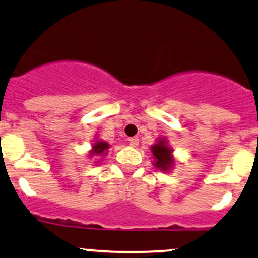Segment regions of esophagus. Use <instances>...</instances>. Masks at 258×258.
Here are the masks:
<instances>
[{"mask_svg": "<svg viewBox=\"0 0 258 258\" xmlns=\"http://www.w3.org/2000/svg\"><path fill=\"white\" fill-rule=\"evenodd\" d=\"M128 141H130V146H131V147H137L138 146V137H131Z\"/></svg>", "mask_w": 258, "mask_h": 258, "instance_id": "esophagus-1", "label": "esophagus"}]
</instances>
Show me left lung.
I'll return each instance as SVG.
<instances>
[{"instance_id": "1", "label": "left lung", "mask_w": 258, "mask_h": 258, "mask_svg": "<svg viewBox=\"0 0 258 258\" xmlns=\"http://www.w3.org/2000/svg\"><path fill=\"white\" fill-rule=\"evenodd\" d=\"M151 151L153 153L154 167L158 168L162 172H169L174 165L175 161L173 158L172 148L168 147L167 140L159 138L156 145L152 146Z\"/></svg>"}]
</instances>
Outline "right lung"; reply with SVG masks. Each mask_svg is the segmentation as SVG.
I'll list each match as a JSON object with an SVG mask.
<instances>
[{"instance_id":"1","label":"right lung","mask_w":258,"mask_h":258,"mask_svg":"<svg viewBox=\"0 0 258 258\" xmlns=\"http://www.w3.org/2000/svg\"><path fill=\"white\" fill-rule=\"evenodd\" d=\"M108 148H110V145L107 142H105V141H95V143L93 145V150L90 152V156H94V154H96V156H106Z\"/></svg>"}]
</instances>
